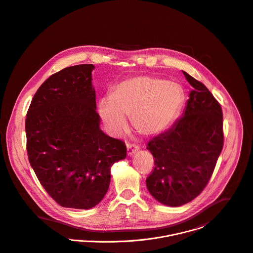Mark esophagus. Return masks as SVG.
I'll return each instance as SVG.
<instances>
[{"label":"esophagus","instance_id":"34e87169","mask_svg":"<svg viewBox=\"0 0 253 253\" xmlns=\"http://www.w3.org/2000/svg\"><path fill=\"white\" fill-rule=\"evenodd\" d=\"M126 148H127V154H128L129 156L133 155L135 152H137L139 151V147H138V146H136V145L127 144Z\"/></svg>","mask_w":253,"mask_h":253}]
</instances>
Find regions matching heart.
<instances>
[{
  "mask_svg": "<svg viewBox=\"0 0 253 253\" xmlns=\"http://www.w3.org/2000/svg\"><path fill=\"white\" fill-rule=\"evenodd\" d=\"M186 101L183 87L152 75H137L118 83L111 95L101 97L99 113L114 136L127 128V116L142 135L156 136L168 129L180 115Z\"/></svg>",
  "mask_w": 253,
  "mask_h": 253,
  "instance_id": "b5f03b06",
  "label": "heart"
}]
</instances>
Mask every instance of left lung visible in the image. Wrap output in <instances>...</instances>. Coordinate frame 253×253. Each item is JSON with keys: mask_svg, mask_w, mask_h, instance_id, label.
Masks as SVG:
<instances>
[{"mask_svg": "<svg viewBox=\"0 0 253 253\" xmlns=\"http://www.w3.org/2000/svg\"><path fill=\"white\" fill-rule=\"evenodd\" d=\"M193 87L182 117L149 142L154 169L147 188L160 203L177 207L196 199L207 185L223 149V114L209 90L183 71Z\"/></svg>", "mask_w": 253, "mask_h": 253, "instance_id": "obj_1", "label": "left lung"}]
</instances>
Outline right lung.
Listing matches in <instances>:
<instances>
[{"mask_svg":"<svg viewBox=\"0 0 253 253\" xmlns=\"http://www.w3.org/2000/svg\"><path fill=\"white\" fill-rule=\"evenodd\" d=\"M93 64L66 67L49 77L31 101L25 120L27 153L41 185L59 205L90 209L110 184L113 163L126 146L100 129Z\"/></svg>","mask_w":253,"mask_h":253,"instance_id":"1","label":"right lung"}]
</instances>
